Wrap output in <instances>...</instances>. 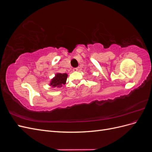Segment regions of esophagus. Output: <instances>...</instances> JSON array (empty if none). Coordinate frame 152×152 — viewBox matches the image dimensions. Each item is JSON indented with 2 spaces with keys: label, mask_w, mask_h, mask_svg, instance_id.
<instances>
[{
  "label": "esophagus",
  "mask_w": 152,
  "mask_h": 152,
  "mask_svg": "<svg viewBox=\"0 0 152 152\" xmlns=\"http://www.w3.org/2000/svg\"><path fill=\"white\" fill-rule=\"evenodd\" d=\"M78 70H79V68H74L73 69V72H77Z\"/></svg>",
  "instance_id": "obj_1"
}]
</instances>
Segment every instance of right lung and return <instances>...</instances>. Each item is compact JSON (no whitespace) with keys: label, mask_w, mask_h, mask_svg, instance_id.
Wrapping results in <instances>:
<instances>
[{"label":"right lung","mask_w":152,"mask_h":152,"mask_svg":"<svg viewBox=\"0 0 152 152\" xmlns=\"http://www.w3.org/2000/svg\"><path fill=\"white\" fill-rule=\"evenodd\" d=\"M67 77L66 73H58L50 82V86L56 88H59L62 87L63 85L65 84Z\"/></svg>","instance_id":"obj_1"}]
</instances>
